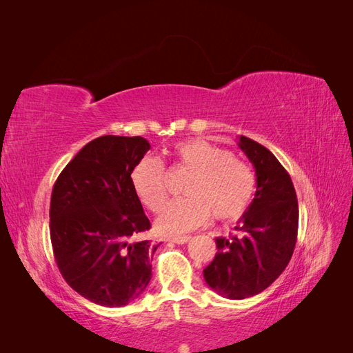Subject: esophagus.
I'll list each match as a JSON object with an SVG mask.
<instances>
[{
	"label": "esophagus",
	"instance_id": "obj_1",
	"mask_svg": "<svg viewBox=\"0 0 353 353\" xmlns=\"http://www.w3.org/2000/svg\"><path fill=\"white\" fill-rule=\"evenodd\" d=\"M191 237L190 236H183V237H174V239H169V241L176 243V244H185L187 241H190Z\"/></svg>",
	"mask_w": 353,
	"mask_h": 353
}]
</instances>
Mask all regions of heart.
<instances>
[{"label": "heart", "instance_id": "heart-1", "mask_svg": "<svg viewBox=\"0 0 353 353\" xmlns=\"http://www.w3.org/2000/svg\"><path fill=\"white\" fill-rule=\"evenodd\" d=\"M175 162L193 174L184 188L187 199L169 203L156 221V230L168 237L181 236L206 223L213 215L228 222L240 218L253 197L256 179L252 168L230 152L201 138L179 143ZM137 199L159 212L168 199L166 172L156 159L144 157L131 172Z\"/></svg>", "mask_w": 353, "mask_h": 353}]
</instances>
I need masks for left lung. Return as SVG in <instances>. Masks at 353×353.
I'll return each instance as SVG.
<instances>
[{
    "mask_svg": "<svg viewBox=\"0 0 353 353\" xmlns=\"http://www.w3.org/2000/svg\"><path fill=\"white\" fill-rule=\"evenodd\" d=\"M239 147L256 172V193L236 225V236L218 237V253L205 270L208 285L227 299L252 297L270 287L290 262L297 240L296 191L276 157L248 137Z\"/></svg>",
    "mask_w": 353,
    "mask_h": 353,
    "instance_id": "left-lung-1",
    "label": "left lung"
}]
</instances>
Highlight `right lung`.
I'll return each mask as SVG.
<instances>
[{
	"label": "right lung",
	"instance_id": "1",
	"mask_svg": "<svg viewBox=\"0 0 353 353\" xmlns=\"http://www.w3.org/2000/svg\"><path fill=\"white\" fill-rule=\"evenodd\" d=\"M150 144L143 137L104 135L83 145L61 170L51 193L50 237L66 283L101 306H125L152 279L159 244L131 172Z\"/></svg>",
	"mask_w": 353,
	"mask_h": 353
}]
</instances>
